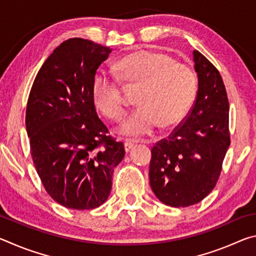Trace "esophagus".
I'll use <instances>...</instances> for the list:
<instances>
[{
	"label": "esophagus",
	"instance_id": "34e87169",
	"mask_svg": "<svg viewBox=\"0 0 256 256\" xmlns=\"http://www.w3.org/2000/svg\"><path fill=\"white\" fill-rule=\"evenodd\" d=\"M134 146V142L131 141V140H125L124 142V148H125V151H130Z\"/></svg>",
	"mask_w": 256,
	"mask_h": 256
}]
</instances>
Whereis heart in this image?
<instances>
[{
    "instance_id": "b5f03b06",
    "label": "heart",
    "mask_w": 256,
    "mask_h": 256,
    "mask_svg": "<svg viewBox=\"0 0 256 256\" xmlns=\"http://www.w3.org/2000/svg\"><path fill=\"white\" fill-rule=\"evenodd\" d=\"M118 76L138 90L136 110L120 125L124 136H149L162 123L164 128L180 123L196 98V80L185 64L174 62L170 55L148 50H136L120 58ZM92 98L102 114L110 120L124 115L122 88L118 78L107 70L94 76Z\"/></svg>"
}]
</instances>
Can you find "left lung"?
Listing matches in <instances>:
<instances>
[{"instance_id": "left-lung-1", "label": "left lung", "mask_w": 256, "mask_h": 256, "mask_svg": "<svg viewBox=\"0 0 256 256\" xmlns=\"http://www.w3.org/2000/svg\"><path fill=\"white\" fill-rule=\"evenodd\" d=\"M198 94L183 123L151 149L150 186L166 206L184 208L202 201L216 184L230 144L229 102L219 71L193 50Z\"/></svg>"}]
</instances>
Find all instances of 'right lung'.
I'll return each instance as SVG.
<instances>
[{
    "label": "right lung",
    "mask_w": 256,
    "mask_h": 256,
    "mask_svg": "<svg viewBox=\"0 0 256 256\" xmlns=\"http://www.w3.org/2000/svg\"><path fill=\"white\" fill-rule=\"evenodd\" d=\"M112 50L84 38L56 47L30 90L26 128L34 167L47 193L74 210L100 206L122 162V142L107 136L92 98V81Z\"/></svg>",
    "instance_id": "obj_1"
}]
</instances>
